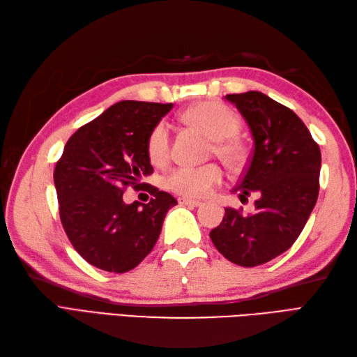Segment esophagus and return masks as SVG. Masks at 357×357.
Wrapping results in <instances>:
<instances>
[{
  "mask_svg": "<svg viewBox=\"0 0 357 357\" xmlns=\"http://www.w3.org/2000/svg\"><path fill=\"white\" fill-rule=\"evenodd\" d=\"M181 206H190V207H199L201 206V201H196V199H190V198H181L179 199Z\"/></svg>",
  "mask_w": 357,
  "mask_h": 357,
  "instance_id": "1",
  "label": "esophagus"
}]
</instances>
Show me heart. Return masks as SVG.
Wrapping results in <instances>:
<instances>
[{
    "label": "heart",
    "mask_w": 357,
    "mask_h": 357,
    "mask_svg": "<svg viewBox=\"0 0 357 357\" xmlns=\"http://www.w3.org/2000/svg\"><path fill=\"white\" fill-rule=\"evenodd\" d=\"M185 123L216 139L215 150L225 162L236 165L242 159V147L233 139L239 132V118L224 105L218 102H201L187 109L183 113ZM149 156L155 164H162L170 150V128L161 121L149 135L147 141ZM222 178V172L216 164L206 165H179L165 178V185L174 193L187 196V198H201Z\"/></svg>",
    "instance_id": "b5f03b06"
}]
</instances>
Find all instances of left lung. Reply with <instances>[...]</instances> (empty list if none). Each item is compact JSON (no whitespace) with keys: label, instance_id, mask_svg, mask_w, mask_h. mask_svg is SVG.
I'll return each mask as SVG.
<instances>
[{"label":"left lung","instance_id":"left-lung-1","mask_svg":"<svg viewBox=\"0 0 357 357\" xmlns=\"http://www.w3.org/2000/svg\"><path fill=\"white\" fill-rule=\"evenodd\" d=\"M245 119L253 153L234 187L241 202L256 196L255 213L225 208L210 231L218 252L241 267L275 259L293 245L319 195L321 150L299 116L261 92L225 95Z\"/></svg>","mask_w":357,"mask_h":357}]
</instances>
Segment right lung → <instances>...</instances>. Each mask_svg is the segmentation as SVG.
I'll return each mask as SVG.
<instances>
[{"label": "right lung", "instance_id": "obj_1", "mask_svg": "<svg viewBox=\"0 0 357 357\" xmlns=\"http://www.w3.org/2000/svg\"><path fill=\"white\" fill-rule=\"evenodd\" d=\"M173 104L119 101L67 141L53 181L59 216L75 250L105 271L135 268L155 247L176 199L151 188L147 204H126L124 188H139L153 172L149 135Z\"/></svg>", "mask_w": 357, "mask_h": 357}]
</instances>
